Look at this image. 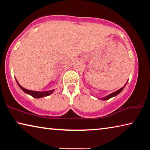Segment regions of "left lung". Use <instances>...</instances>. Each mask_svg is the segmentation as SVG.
<instances>
[{
  "instance_id": "8db88e82",
  "label": "left lung",
  "mask_w": 150,
  "mask_h": 150,
  "mask_svg": "<svg viewBox=\"0 0 150 150\" xmlns=\"http://www.w3.org/2000/svg\"><path fill=\"white\" fill-rule=\"evenodd\" d=\"M126 85H124L123 87H122L121 88H120V89H118V91H115V92H114V93H112L110 94V95H108V96H105V97H104V98H100V99H101V100H108V99H109V98H112V97H113V96H116L117 95H118V94L120 93L121 92V91L124 89V87H125V86H126Z\"/></svg>"
}]
</instances>
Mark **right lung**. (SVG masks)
Wrapping results in <instances>:
<instances>
[{"mask_svg": "<svg viewBox=\"0 0 150 150\" xmlns=\"http://www.w3.org/2000/svg\"><path fill=\"white\" fill-rule=\"evenodd\" d=\"M16 82L18 83V85H19V87H20V88H21V89L23 91L24 93L28 94V95H31L32 96H33V97L36 98L44 97V96H49V95H51V94H52L53 93H54V89L50 90V91H44V92H40V91H35L28 90V89H26V88H24L22 87V86L20 85L18 83L17 80H16Z\"/></svg>", "mask_w": 150, "mask_h": 150, "instance_id": "obj_1", "label": "right lung"}]
</instances>
